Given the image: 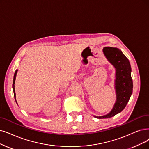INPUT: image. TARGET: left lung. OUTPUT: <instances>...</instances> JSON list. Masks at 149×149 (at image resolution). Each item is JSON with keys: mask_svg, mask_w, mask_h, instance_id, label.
<instances>
[{"mask_svg": "<svg viewBox=\"0 0 149 149\" xmlns=\"http://www.w3.org/2000/svg\"><path fill=\"white\" fill-rule=\"evenodd\" d=\"M103 52L116 70L115 84L117 101L111 112L103 116H95L98 118H110L120 112L125 108L133 92L132 69L128 59L121 51L115 47H105Z\"/></svg>", "mask_w": 149, "mask_h": 149, "instance_id": "obj_1", "label": "left lung"}]
</instances>
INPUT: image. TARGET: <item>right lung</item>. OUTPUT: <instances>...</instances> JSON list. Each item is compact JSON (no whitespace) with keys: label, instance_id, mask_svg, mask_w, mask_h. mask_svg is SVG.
I'll return each instance as SVG.
<instances>
[{"label":"right lung","instance_id":"1","mask_svg":"<svg viewBox=\"0 0 149 149\" xmlns=\"http://www.w3.org/2000/svg\"><path fill=\"white\" fill-rule=\"evenodd\" d=\"M17 71L16 70L15 74H14V78H13V92H14V96H15V98H16V93H15V79H16V75L17 73Z\"/></svg>","mask_w":149,"mask_h":149}]
</instances>
